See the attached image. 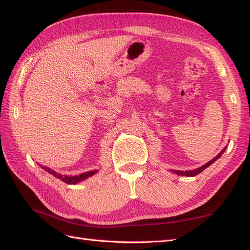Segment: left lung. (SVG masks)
<instances>
[{"mask_svg": "<svg viewBox=\"0 0 250 250\" xmlns=\"http://www.w3.org/2000/svg\"><path fill=\"white\" fill-rule=\"evenodd\" d=\"M225 150H226V147L222 150V152H219L215 158H214L212 161H210L208 162V163H207V164H205L204 166H201V167H199V168H197V169H193V170H187V171H182V170H172V172H175V173H177V175H179V176H187V177H195L196 175H198V173H200L201 171H204L206 168H208V166L210 165H212L214 162H215L217 159H219L220 156H222V154L225 152Z\"/></svg>", "mask_w": 250, "mask_h": 250, "instance_id": "obj_1", "label": "left lung"}]
</instances>
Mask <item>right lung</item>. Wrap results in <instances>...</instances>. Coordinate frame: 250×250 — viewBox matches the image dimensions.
Listing matches in <instances>:
<instances>
[{
  "label": "right lung",
  "instance_id": "1",
  "mask_svg": "<svg viewBox=\"0 0 250 250\" xmlns=\"http://www.w3.org/2000/svg\"><path fill=\"white\" fill-rule=\"evenodd\" d=\"M39 166H42V165L39 164ZM42 167L43 168L45 171H48L49 173H51V175H53L54 177L62 180V182H65L67 184H77V183H79L81 181H83V180H85L87 178L94 176L95 173L98 171V170H90V171H86L84 173H81V175H79V176H72V177H70V176H62V175H61V173H57L56 171L50 169L49 167H45V166H42Z\"/></svg>",
  "mask_w": 250,
  "mask_h": 250
}]
</instances>
